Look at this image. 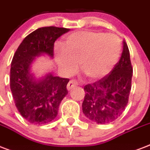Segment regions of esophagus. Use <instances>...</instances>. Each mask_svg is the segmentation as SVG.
Returning a JSON list of instances; mask_svg holds the SVG:
<instances>
[{"label":"esophagus","mask_w":150,"mask_h":150,"mask_svg":"<svg viewBox=\"0 0 150 150\" xmlns=\"http://www.w3.org/2000/svg\"><path fill=\"white\" fill-rule=\"evenodd\" d=\"M77 85H78L77 81H76L75 80H71V81H69V82L67 84V90L70 91L72 88H74V87H76Z\"/></svg>","instance_id":"obj_1"}]
</instances>
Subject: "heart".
<instances>
[{"mask_svg":"<svg viewBox=\"0 0 150 150\" xmlns=\"http://www.w3.org/2000/svg\"><path fill=\"white\" fill-rule=\"evenodd\" d=\"M120 41L113 34L95 31H79L66 38L64 46L55 47V59L60 69L71 74L76 64L91 79L105 76L117 63Z\"/></svg>","mask_w":150,"mask_h":150,"instance_id":"1","label":"heart"}]
</instances>
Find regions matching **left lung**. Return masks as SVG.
I'll use <instances>...</instances> for the list:
<instances>
[{
	"mask_svg": "<svg viewBox=\"0 0 150 150\" xmlns=\"http://www.w3.org/2000/svg\"><path fill=\"white\" fill-rule=\"evenodd\" d=\"M133 74L130 52L123 41V52L112 70L99 81L84 87L82 110L88 120L100 125L114 121L128 103Z\"/></svg>",
	"mask_w": 150,
	"mask_h": 150,
	"instance_id": "left-lung-1",
	"label": "left lung"
}]
</instances>
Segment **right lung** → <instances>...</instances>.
<instances>
[{
	"label": "right lung",
	"instance_id": "add662e5",
	"mask_svg": "<svg viewBox=\"0 0 150 150\" xmlns=\"http://www.w3.org/2000/svg\"><path fill=\"white\" fill-rule=\"evenodd\" d=\"M70 30L47 26L33 31L22 41L14 54L10 70V88L22 117L33 125H45L57 117L59 104L68 94L69 79L51 73L38 77L32 71L36 58L54 56V43Z\"/></svg>",
	"mask_w": 150,
	"mask_h": 150
}]
</instances>
